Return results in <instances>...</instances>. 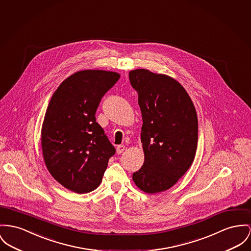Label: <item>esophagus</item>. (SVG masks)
I'll use <instances>...</instances> for the list:
<instances>
[{"label": "esophagus", "mask_w": 251, "mask_h": 251, "mask_svg": "<svg viewBox=\"0 0 251 251\" xmlns=\"http://www.w3.org/2000/svg\"><path fill=\"white\" fill-rule=\"evenodd\" d=\"M126 151V147L124 145H121V146H118L117 147V153L118 154H121L123 153L124 151Z\"/></svg>", "instance_id": "esophagus-1"}]
</instances>
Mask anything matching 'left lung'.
Wrapping results in <instances>:
<instances>
[{"mask_svg": "<svg viewBox=\"0 0 251 251\" xmlns=\"http://www.w3.org/2000/svg\"><path fill=\"white\" fill-rule=\"evenodd\" d=\"M142 112L141 142L145 154L132 180L142 191L155 194L176 184L191 167L198 143V118L184 86L166 74L148 69L129 72Z\"/></svg>", "mask_w": 251, "mask_h": 251, "instance_id": "obj_1", "label": "left lung"}]
</instances>
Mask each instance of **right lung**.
I'll list each match as a JSON object with an SVG mask.
<instances>
[{
	"label": "right lung",
	"mask_w": 251,
	"mask_h": 251,
	"mask_svg": "<svg viewBox=\"0 0 251 251\" xmlns=\"http://www.w3.org/2000/svg\"><path fill=\"white\" fill-rule=\"evenodd\" d=\"M119 79L113 71L80 70L51 97L41 130L43 157L51 176L73 192L96 189L115 153L95 113L101 97Z\"/></svg>",
	"instance_id": "right-lung-1"
}]
</instances>
